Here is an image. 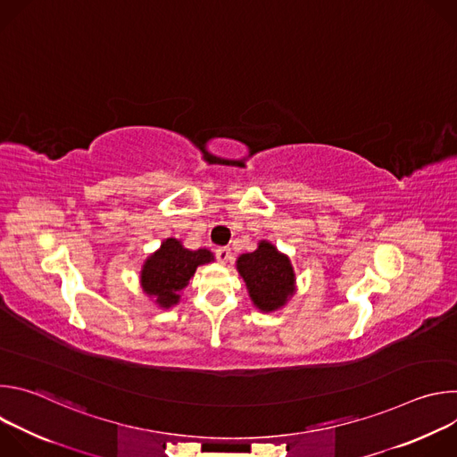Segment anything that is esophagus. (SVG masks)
Returning <instances> with one entry per match:
<instances>
[{
	"instance_id": "1",
	"label": "esophagus",
	"mask_w": 457,
	"mask_h": 457,
	"mask_svg": "<svg viewBox=\"0 0 457 457\" xmlns=\"http://www.w3.org/2000/svg\"><path fill=\"white\" fill-rule=\"evenodd\" d=\"M215 256H217V260L220 264H228L229 260L233 258V254H231V249L229 247H219L217 251H215Z\"/></svg>"
}]
</instances>
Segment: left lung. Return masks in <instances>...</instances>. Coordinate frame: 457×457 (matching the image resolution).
<instances>
[{"label": "left lung", "mask_w": 457, "mask_h": 457, "mask_svg": "<svg viewBox=\"0 0 457 457\" xmlns=\"http://www.w3.org/2000/svg\"><path fill=\"white\" fill-rule=\"evenodd\" d=\"M237 270L245 282L251 302L260 311L271 312L284 307L295 293V271L289 256L268 240H260L253 253L240 254Z\"/></svg>", "instance_id": "obj_1"}]
</instances>
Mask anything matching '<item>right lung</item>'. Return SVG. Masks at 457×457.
I'll use <instances>...</instances> for the list:
<instances>
[{
  "instance_id": "1",
  "label": "right lung",
  "mask_w": 457,
  "mask_h": 457,
  "mask_svg": "<svg viewBox=\"0 0 457 457\" xmlns=\"http://www.w3.org/2000/svg\"><path fill=\"white\" fill-rule=\"evenodd\" d=\"M208 262H213L212 251H189L180 240L166 238L161 247L146 258L141 270L143 291L154 296L159 307L170 309L179 303L180 291L187 286L197 268Z\"/></svg>"
}]
</instances>
